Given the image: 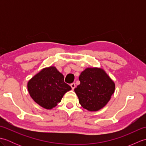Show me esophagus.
<instances>
[{
    "label": "esophagus",
    "mask_w": 146,
    "mask_h": 146,
    "mask_svg": "<svg viewBox=\"0 0 146 146\" xmlns=\"http://www.w3.org/2000/svg\"><path fill=\"white\" fill-rule=\"evenodd\" d=\"M70 86L71 87V89L74 90V89H75V86H76L75 83H71V84H70Z\"/></svg>",
    "instance_id": "esophagus-1"
}]
</instances>
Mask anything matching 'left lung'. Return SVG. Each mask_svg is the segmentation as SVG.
I'll list each match as a JSON object with an SVG mask.
<instances>
[{
  "label": "left lung",
  "instance_id": "1",
  "mask_svg": "<svg viewBox=\"0 0 146 146\" xmlns=\"http://www.w3.org/2000/svg\"><path fill=\"white\" fill-rule=\"evenodd\" d=\"M79 80L80 84L75 88V92L79 103L88 110L101 109L114 93L113 82L100 68H86L80 74Z\"/></svg>",
  "mask_w": 146,
  "mask_h": 146
}]
</instances>
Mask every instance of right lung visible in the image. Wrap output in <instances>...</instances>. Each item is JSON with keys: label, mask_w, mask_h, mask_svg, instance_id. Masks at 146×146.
<instances>
[{"label": "right lung", "mask_w": 146, "mask_h": 146, "mask_svg": "<svg viewBox=\"0 0 146 146\" xmlns=\"http://www.w3.org/2000/svg\"><path fill=\"white\" fill-rule=\"evenodd\" d=\"M27 88L33 100L46 109L56 106L65 93L71 89L54 66L44 68L33 77L27 83Z\"/></svg>", "instance_id": "obj_1"}]
</instances>
